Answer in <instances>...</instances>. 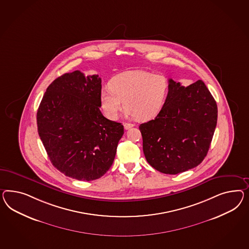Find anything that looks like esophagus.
I'll use <instances>...</instances> for the list:
<instances>
[{
    "label": "esophagus",
    "mask_w": 249,
    "mask_h": 249,
    "mask_svg": "<svg viewBox=\"0 0 249 249\" xmlns=\"http://www.w3.org/2000/svg\"><path fill=\"white\" fill-rule=\"evenodd\" d=\"M123 126H124L125 129H129V128H132L134 125L132 123H124Z\"/></svg>",
    "instance_id": "34e87169"
}]
</instances>
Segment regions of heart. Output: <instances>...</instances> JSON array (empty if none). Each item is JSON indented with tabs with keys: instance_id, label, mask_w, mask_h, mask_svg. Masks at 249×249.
I'll list each match as a JSON object with an SVG mask.
<instances>
[{
	"instance_id": "obj_1",
	"label": "heart",
	"mask_w": 249,
	"mask_h": 249,
	"mask_svg": "<svg viewBox=\"0 0 249 249\" xmlns=\"http://www.w3.org/2000/svg\"><path fill=\"white\" fill-rule=\"evenodd\" d=\"M168 79L145 71H128L118 74L109 82V89L101 92V107L109 120L115 121L123 107L128 117L140 121L154 118L168 96Z\"/></svg>"
}]
</instances>
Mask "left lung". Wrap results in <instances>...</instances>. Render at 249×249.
Listing matches in <instances>:
<instances>
[{"label":"left lung","mask_w":249,"mask_h":249,"mask_svg":"<svg viewBox=\"0 0 249 249\" xmlns=\"http://www.w3.org/2000/svg\"><path fill=\"white\" fill-rule=\"evenodd\" d=\"M165 103L154 120L140 126L143 152L160 172L176 175L195 168L208 154L217 106L203 81L184 87L168 80Z\"/></svg>","instance_id":"8db88e82"}]
</instances>
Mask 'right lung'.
I'll list each match as a JSON object with an SVG mask.
<instances>
[{
	"instance_id": "1",
	"label": "right lung",
	"mask_w": 249,
	"mask_h": 249,
	"mask_svg": "<svg viewBox=\"0 0 249 249\" xmlns=\"http://www.w3.org/2000/svg\"><path fill=\"white\" fill-rule=\"evenodd\" d=\"M101 79L80 71L63 74L47 88L37 111L40 141L55 168L90 181L111 167L123 125L101 112Z\"/></svg>"
}]
</instances>
